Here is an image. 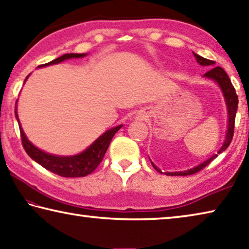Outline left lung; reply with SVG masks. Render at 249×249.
Here are the masks:
<instances>
[{"instance_id":"left-lung-1","label":"left lung","mask_w":249,"mask_h":249,"mask_svg":"<svg viewBox=\"0 0 249 249\" xmlns=\"http://www.w3.org/2000/svg\"><path fill=\"white\" fill-rule=\"evenodd\" d=\"M193 54H195L197 64H200L201 66H213L214 64H215V61L209 60V59L201 57V56H199V54H196L195 53H193ZM203 77L215 81L218 84V87L221 88L222 93H223V95H224V99H225L227 114H229V123H227L225 141H224V142H223V146L221 147V149L217 151V154H221L222 151H224L227 147L230 146L231 140H233L235 116H236V111H237V107H238V96H237V94H236V91L234 89L233 84H231V82L229 75H227L224 69L221 68V67H213V68L209 70L208 72L203 75ZM217 154L213 155L212 157L209 158L208 160H205V161H203L202 163H200L199 166L191 168V169H189V170L179 171V172H165V174L167 176H190V175H193V174H196V172L200 171L201 169H203L204 167L208 166L213 159H215L217 157ZM151 165H153V167L158 172L162 174L161 170L154 165V162H151Z\"/></svg>"}]
</instances>
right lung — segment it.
<instances>
[{"label": "right lung", "instance_id": "obj_1", "mask_svg": "<svg viewBox=\"0 0 249 249\" xmlns=\"http://www.w3.org/2000/svg\"><path fill=\"white\" fill-rule=\"evenodd\" d=\"M87 56V53H66L64 56L59 57L57 59H53V61L48 62V64L40 65L38 67H47L50 65H56L59 62H62L67 60V59L71 58H82ZM28 78V75H27ZM27 78L25 79L26 81ZM24 81V82H25ZM18 103V101H16ZM15 116L16 120L18 122L19 130H20V137H22V142L25 151L33 160H35L37 163L43 166L46 169L53 172L58 176L67 177V178H75V177H86L91 172H93L96 167L100 165L102 161L105 153L108 148L109 142H111L113 136L123 125H119L116 127H113L108 129L104 134L101 135L98 140L94 141L93 144H91L86 150L82 153L74 156H56L52 154H47L45 151L37 148L34 146L28 138L25 135L24 130L20 126L18 112L15 108Z\"/></svg>", "mask_w": 249, "mask_h": 249}]
</instances>
